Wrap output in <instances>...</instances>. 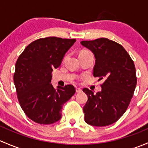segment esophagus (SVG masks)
<instances>
[{
	"mask_svg": "<svg viewBox=\"0 0 148 148\" xmlns=\"http://www.w3.org/2000/svg\"><path fill=\"white\" fill-rule=\"evenodd\" d=\"M82 92V89L81 88H76V92L77 93H79V92Z\"/></svg>",
	"mask_w": 148,
	"mask_h": 148,
	"instance_id": "obj_1",
	"label": "esophagus"
}]
</instances>
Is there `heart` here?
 I'll return each mask as SVG.
<instances>
[{
    "mask_svg": "<svg viewBox=\"0 0 148 148\" xmlns=\"http://www.w3.org/2000/svg\"><path fill=\"white\" fill-rule=\"evenodd\" d=\"M86 51H82V52H81V53H83V52H86Z\"/></svg>",
    "mask_w": 148,
    "mask_h": 148,
    "instance_id": "1",
    "label": "heart"
}]
</instances>
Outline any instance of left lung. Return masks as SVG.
Here are the masks:
<instances>
[{
  "mask_svg": "<svg viewBox=\"0 0 148 148\" xmlns=\"http://www.w3.org/2000/svg\"><path fill=\"white\" fill-rule=\"evenodd\" d=\"M81 44L95 54L94 77L104 81L97 94L83 89L88 97L83 108L84 120L92 126L112 125L123 115L133 96L137 84L134 62L123 46L108 38L82 41Z\"/></svg>",
  "mask_w": 148,
  "mask_h": 148,
  "instance_id": "left-lung-1",
  "label": "left lung"
}]
</instances>
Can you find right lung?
Returning a JSON list of instances; mask_svg holds the SVG:
<instances>
[{
  "label": "right lung",
  "instance_id": "right-lung-1",
  "mask_svg": "<svg viewBox=\"0 0 148 148\" xmlns=\"http://www.w3.org/2000/svg\"><path fill=\"white\" fill-rule=\"evenodd\" d=\"M76 39L46 37L26 46L16 63L13 81L19 104L27 117L41 125L62 117V105L75 93L69 84L55 89L51 84L53 69L61 65Z\"/></svg>",
  "mask_w": 148,
  "mask_h": 148
}]
</instances>
